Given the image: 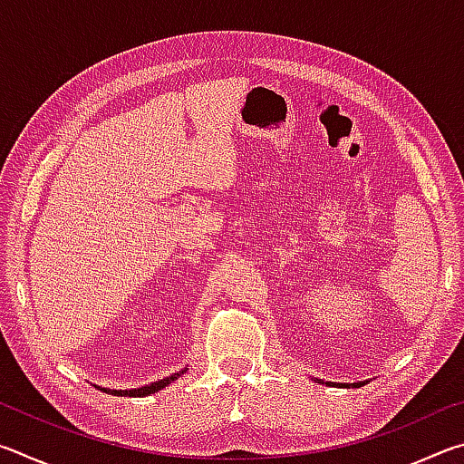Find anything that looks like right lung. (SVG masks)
<instances>
[{"mask_svg": "<svg viewBox=\"0 0 464 464\" xmlns=\"http://www.w3.org/2000/svg\"><path fill=\"white\" fill-rule=\"evenodd\" d=\"M184 372V371H182ZM182 372H178V374H171V376H168V379H163V381H157V382H151V384H147V387H143V389H132V391H106V392H112V395H124V397H145V395H151V392H157V391H161L163 387H166V384H169L171 381H176L179 374Z\"/></svg>", "mask_w": 464, "mask_h": 464, "instance_id": "1", "label": "right lung"}]
</instances>
